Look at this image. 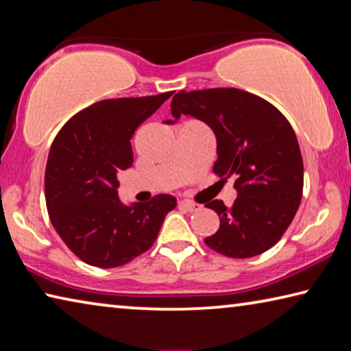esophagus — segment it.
<instances>
[{"mask_svg":"<svg viewBox=\"0 0 351 351\" xmlns=\"http://www.w3.org/2000/svg\"><path fill=\"white\" fill-rule=\"evenodd\" d=\"M180 207H181V209H184V210H187V212H197V210L201 209L199 204L192 203V201H187V199L180 201Z\"/></svg>","mask_w":351,"mask_h":351,"instance_id":"esophagus-1","label":"esophagus"}]
</instances>
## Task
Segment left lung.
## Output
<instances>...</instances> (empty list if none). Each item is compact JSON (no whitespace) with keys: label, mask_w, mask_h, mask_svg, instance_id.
<instances>
[{"label":"left lung","mask_w":351,"mask_h":351,"mask_svg":"<svg viewBox=\"0 0 351 351\" xmlns=\"http://www.w3.org/2000/svg\"><path fill=\"white\" fill-rule=\"evenodd\" d=\"M170 108L167 125L184 114L210 127L218 156L213 173L235 178L232 207L219 199L206 204L219 217L206 245L232 258L268 251L293 221L304 190V161L289 122L269 102L237 88L180 91Z\"/></svg>","instance_id":"8db88e82"}]
</instances>
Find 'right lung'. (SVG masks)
<instances>
[{"mask_svg": "<svg viewBox=\"0 0 351 351\" xmlns=\"http://www.w3.org/2000/svg\"><path fill=\"white\" fill-rule=\"evenodd\" d=\"M171 93L108 99L64 123L52 142L45 173L51 223L77 257L97 268H116L148 251L176 198L122 203L117 173L133 164L132 142L142 122Z\"/></svg>", "mask_w": 351, "mask_h": 351, "instance_id": "1", "label": "right lung"}]
</instances>
